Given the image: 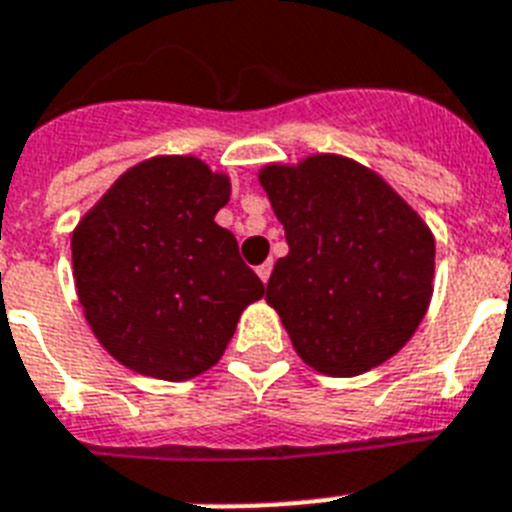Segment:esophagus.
Wrapping results in <instances>:
<instances>
[{
  "label": "esophagus",
  "mask_w": 512,
  "mask_h": 512,
  "mask_svg": "<svg viewBox=\"0 0 512 512\" xmlns=\"http://www.w3.org/2000/svg\"><path fill=\"white\" fill-rule=\"evenodd\" d=\"M270 273H273V263H263V265H257V276H260V281L263 283H268V278H270Z\"/></svg>",
  "instance_id": "esophagus-1"
}]
</instances>
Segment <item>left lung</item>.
Instances as JSON below:
<instances>
[{
    "mask_svg": "<svg viewBox=\"0 0 512 512\" xmlns=\"http://www.w3.org/2000/svg\"><path fill=\"white\" fill-rule=\"evenodd\" d=\"M260 184L289 242L265 299L296 354L333 377L388 362L429 307L435 239L427 223L375 171L341 156L273 163Z\"/></svg>",
    "mask_w": 512,
    "mask_h": 512,
    "instance_id": "8db88e82",
    "label": "left lung"
}]
</instances>
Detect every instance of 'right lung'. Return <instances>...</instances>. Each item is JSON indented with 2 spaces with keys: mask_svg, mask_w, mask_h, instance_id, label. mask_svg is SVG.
Here are the masks:
<instances>
[{
  "mask_svg": "<svg viewBox=\"0 0 512 512\" xmlns=\"http://www.w3.org/2000/svg\"><path fill=\"white\" fill-rule=\"evenodd\" d=\"M231 184L200 158L158 156L119 176L72 234V270L101 346L137 375L190 380L221 359L263 281L216 213Z\"/></svg>",
  "mask_w": 512,
  "mask_h": 512,
  "instance_id": "1",
  "label": "right lung"
}]
</instances>
